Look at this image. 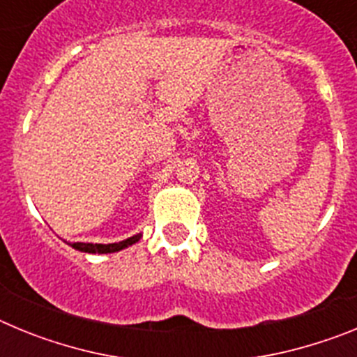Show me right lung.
<instances>
[{"instance_id":"1","label":"right lung","mask_w":357,"mask_h":357,"mask_svg":"<svg viewBox=\"0 0 357 357\" xmlns=\"http://www.w3.org/2000/svg\"><path fill=\"white\" fill-rule=\"evenodd\" d=\"M141 239V234H135L132 238L123 239L119 243H109V245H102V243H69L75 250L87 252V254H112V252H119L123 248H128L130 245L137 243Z\"/></svg>"}]
</instances>
